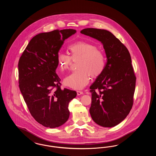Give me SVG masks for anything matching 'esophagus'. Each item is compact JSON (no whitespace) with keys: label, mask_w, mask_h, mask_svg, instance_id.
<instances>
[{"label":"esophagus","mask_w":156,"mask_h":156,"mask_svg":"<svg viewBox=\"0 0 156 156\" xmlns=\"http://www.w3.org/2000/svg\"><path fill=\"white\" fill-rule=\"evenodd\" d=\"M76 93H77V95H80L83 94V92L82 91H80V90H77Z\"/></svg>","instance_id":"34e87169"}]
</instances>
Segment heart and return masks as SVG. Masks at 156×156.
Here are the masks:
<instances>
[{
  "label": "heart",
  "instance_id": "b5f03b06",
  "mask_svg": "<svg viewBox=\"0 0 156 156\" xmlns=\"http://www.w3.org/2000/svg\"><path fill=\"white\" fill-rule=\"evenodd\" d=\"M71 56L59 52L57 61L61 71L67 69L72 61H79L77 69L64 80L66 86L72 89H83L90 81V75L95 78L102 74L106 67L104 52L97 45L86 41H78L69 45Z\"/></svg>",
  "mask_w": 156,
  "mask_h": 156
}]
</instances>
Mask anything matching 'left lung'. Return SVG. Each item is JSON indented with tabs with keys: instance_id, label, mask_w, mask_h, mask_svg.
<instances>
[{
	"instance_id": "obj_1",
	"label": "left lung",
	"mask_w": 156,
	"mask_h": 156,
	"mask_svg": "<svg viewBox=\"0 0 156 156\" xmlns=\"http://www.w3.org/2000/svg\"><path fill=\"white\" fill-rule=\"evenodd\" d=\"M81 33L101 41L107 58L103 73L90 87L91 118L99 126L114 127L126 118L133 104L136 78L130 53L108 30L87 28Z\"/></svg>"
}]
</instances>
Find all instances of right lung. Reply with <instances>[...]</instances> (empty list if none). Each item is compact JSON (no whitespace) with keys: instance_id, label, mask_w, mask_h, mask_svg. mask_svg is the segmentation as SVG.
Returning a JSON list of instances; mask_svg holds the SVG:
<instances>
[{"instance_id":"obj_1","label":"right lung","mask_w":156,"mask_h":156,"mask_svg":"<svg viewBox=\"0 0 156 156\" xmlns=\"http://www.w3.org/2000/svg\"><path fill=\"white\" fill-rule=\"evenodd\" d=\"M76 32L64 29L37 34L19 61V83L24 100L31 116L46 127H58L67 122L68 104L76 96L75 90L61 89V80L55 73L60 48Z\"/></svg>"}]
</instances>
